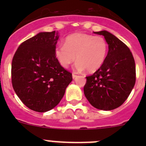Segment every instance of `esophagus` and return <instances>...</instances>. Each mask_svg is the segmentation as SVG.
Wrapping results in <instances>:
<instances>
[{"label": "esophagus", "instance_id": "obj_1", "mask_svg": "<svg viewBox=\"0 0 146 146\" xmlns=\"http://www.w3.org/2000/svg\"><path fill=\"white\" fill-rule=\"evenodd\" d=\"M72 77H73V79H76V78L78 77V76H77V75L74 74V73H73V75H72Z\"/></svg>", "mask_w": 146, "mask_h": 146}]
</instances>
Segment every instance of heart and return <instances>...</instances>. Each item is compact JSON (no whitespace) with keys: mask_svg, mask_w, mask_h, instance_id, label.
<instances>
[{"mask_svg":"<svg viewBox=\"0 0 146 146\" xmlns=\"http://www.w3.org/2000/svg\"><path fill=\"white\" fill-rule=\"evenodd\" d=\"M108 49V43L102 36L78 32L68 36L64 44L57 45L54 55L64 68L76 59L75 67L78 70L86 69L88 73H94L104 64Z\"/></svg>","mask_w":146,"mask_h":146,"instance_id":"heart-1","label":"heart"}]
</instances>
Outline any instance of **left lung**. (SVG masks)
<instances>
[{"mask_svg":"<svg viewBox=\"0 0 146 146\" xmlns=\"http://www.w3.org/2000/svg\"><path fill=\"white\" fill-rule=\"evenodd\" d=\"M102 35L109 46L107 58L93 75L86 77L84 94L91 105L101 110L120 107L130 95L136 82V66L129 47L106 30Z\"/></svg>","mask_w":146,"mask_h":146,"instance_id":"8db88e82","label":"left lung"}]
</instances>
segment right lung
Segmentation results:
<instances>
[{"label": "right lung", "instance_id": "obj_1", "mask_svg": "<svg viewBox=\"0 0 146 146\" xmlns=\"http://www.w3.org/2000/svg\"><path fill=\"white\" fill-rule=\"evenodd\" d=\"M58 32H39L20 45L11 68L13 89L28 108L46 112L56 107L72 81V74L54 55Z\"/></svg>", "mask_w": 146, "mask_h": 146}]
</instances>
